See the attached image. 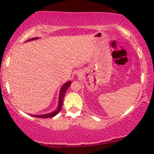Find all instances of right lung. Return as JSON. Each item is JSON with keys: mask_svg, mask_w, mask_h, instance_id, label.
I'll return each instance as SVG.
<instances>
[{"mask_svg": "<svg viewBox=\"0 0 154 154\" xmlns=\"http://www.w3.org/2000/svg\"><path fill=\"white\" fill-rule=\"evenodd\" d=\"M38 38H31L28 40L27 41H33V40H35L38 39ZM71 84V81H69L68 82H66V83H64V85H62V88L60 90V95H59V105L56 111H53V112L50 113H47V114H44V115H31V116H34V117H37V118H42V119H48V118H52L55 116L57 114V113L60 112L61 109H62V104H63V100H64V97L65 95V93H66L67 89H68L69 86Z\"/></svg>", "mask_w": 154, "mask_h": 154, "instance_id": "add662e5", "label": "right lung"}]
</instances>
